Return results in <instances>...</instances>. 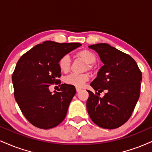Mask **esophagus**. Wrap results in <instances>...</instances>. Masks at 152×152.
<instances>
[{"label": "esophagus", "instance_id": "34e87169", "mask_svg": "<svg viewBox=\"0 0 152 152\" xmlns=\"http://www.w3.org/2000/svg\"><path fill=\"white\" fill-rule=\"evenodd\" d=\"M81 91V88H76V91H77V92Z\"/></svg>", "mask_w": 152, "mask_h": 152}]
</instances>
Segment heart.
Instances as JSON below:
<instances>
[{
	"instance_id": "heart-1",
	"label": "heart",
	"mask_w": 152,
	"mask_h": 152,
	"mask_svg": "<svg viewBox=\"0 0 152 152\" xmlns=\"http://www.w3.org/2000/svg\"><path fill=\"white\" fill-rule=\"evenodd\" d=\"M77 56L81 58L87 64V67L88 69H92V64H94L96 60V55L93 52L89 50H82L78 52ZM58 66L60 70L62 72H68L70 70L71 68V58L68 54L64 55L59 59ZM89 79V74L85 73L82 74H71L67 76L64 79L66 83L76 87H81L84 85V83Z\"/></svg>"
}]
</instances>
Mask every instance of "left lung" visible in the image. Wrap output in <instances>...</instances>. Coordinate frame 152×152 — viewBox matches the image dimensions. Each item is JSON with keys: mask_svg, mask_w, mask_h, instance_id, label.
I'll use <instances>...</instances> for the list:
<instances>
[{"mask_svg": "<svg viewBox=\"0 0 152 152\" xmlns=\"http://www.w3.org/2000/svg\"><path fill=\"white\" fill-rule=\"evenodd\" d=\"M104 63L97 77L91 83L95 92L88 90L86 109L97 126L107 129L118 128L128 121L139 98L142 71L128 54L107 43L91 45ZM107 91L103 98L100 93Z\"/></svg>", "mask_w": 152, "mask_h": 152, "instance_id": "1", "label": "left lung"}]
</instances>
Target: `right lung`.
Segmentation results:
<instances>
[{
  "mask_svg": "<svg viewBox=\"0 0 152 152\" xmlns=\"http://www.w3.org/2000/svg\"><path fill=\"white\" fill-rule=\"evenodd\" d=\"M81 45L44 41L24 53L17 62L12 75L15 99L23 116L36 127L48 129L65 118L76 91L74 86L60 84L58 61ZM54 83L61 87L53 94L48 87Z\"/></svg>",
  "mask_w": 152,
  "mask_h": 152,
  "instance_id": "1",
  "label": "right lung"
}]
</instances>
